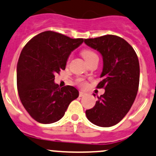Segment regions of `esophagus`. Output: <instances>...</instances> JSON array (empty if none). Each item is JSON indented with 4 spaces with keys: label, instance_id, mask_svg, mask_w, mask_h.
I'll return each instance as SVG.
<instances>
[{
    "label": "esophagus",
    "instance_id": "obj_1",
    "mask_svg": "<svg viewBox=\"0 0 156 156\" xmlns=\"http://www.w3.org/2000/svg\"><path fill=\"white\" fill-rule=\"evenodd\" d=\"M85 95H86V93H83V92H82V91L79 92V96H80V97H83V96H84Z\"/></svg>",
    "mask_w": 156,
    "mask_h": 156
}]
</instances>
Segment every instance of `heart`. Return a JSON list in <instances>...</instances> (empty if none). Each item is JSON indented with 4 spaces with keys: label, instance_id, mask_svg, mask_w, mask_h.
<instances>
[{
    "label": "heart",
    "instance_id": "b5f03b06",
    "mask_svg": "<svg viewBox=\"0 0 156 156\" xmlns=\"http://www.w3.org/2000/svg\"><path fill=\"white\" fill-rule=\"evenodd\" d=\"M81 55H82L83 58L85 59V60L87 62V63H89L93 59L95 58V57H98L97 55H96L94 51L90 50V49H85V50H83L82 52H81ZM69 59L70 57L69 58L68 61L69 60ZM77 83L81 85V86H85V85H86V81H85L84 79H83V78H78V79L77 80Z\"/></svg>",
    "mask_w": 156,
    "mask_h": 156
}]
</instances>
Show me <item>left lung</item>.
<instances>
[{"instance_id": "8db88e82", "label": "left lung", "mask_w": 156, "mask_h": 156, "mask_svg": "<svg viewBox=\"0 0 156 156\" xmlns=\"http://www.w3.org/2000/svg\"><path fill=\"white\" fill-rule=\"evenodd\" d=\"M84 42L102 55L101 80L96 87L105 89L94 107L87 110L86 116L95 125L111 127L123 119L137 96L140 81L138 58L132 45L117 36L84 39Z\"/></svg>"}]
</instances>
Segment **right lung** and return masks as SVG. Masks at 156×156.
<instances>
[{
    "instance_id": "add662e5",
    "label": "right lung",
    "mask_w": 156,
    "mask_h": 156,
    "mask_svg": "<svg viewBox=\"0 0 156 156\" xmlns=\"http://www.w3.org/2000/svg\"><path fill=\"white\" fill-rule=\"evenodd\" d=\"M83 42L48 30L33 37L23 48L17 64L18 93L24 108L38 122L58 121L78 97L76 88H60L54 81L55 74L65 69L71 52Z\"/></svg>"
}]
</instances>
